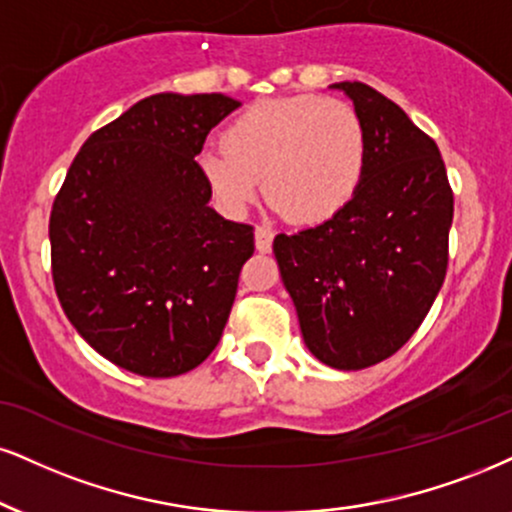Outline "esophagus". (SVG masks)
I'll return each mask as SVG.
<instances>
[{
  "label": "esophagus",
  "mask_w": 512,
  "mask_h": 512,
  "mask_svg": "<svg viewBox=\"0 0 512 512\" xmlns=\"http://www.w3.org/2000/svg\"><path fill=\"white\" fill-rule=\"evenodd\" d=\"M274 243V231L269 226H257L255 229V245L260 252H269Z\"/></svg>",
  "instance_id": "1"
}]
</instances>
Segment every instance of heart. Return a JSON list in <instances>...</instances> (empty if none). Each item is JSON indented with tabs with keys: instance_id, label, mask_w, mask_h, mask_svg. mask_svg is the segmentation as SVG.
<instances>
[{
	"instance_id": "b5f03b06",
	"label": "heart",
	"mask_w": 512,
	"mask_h": 512,
	"mask_svg": "<svg viewBox=\"0 0 512 512\" xmlns=\"http://www.w3.org/2000/svg\"><path fill=\"white\" fill-rule=\"evenodd\" d=\"M217 200L243 212L264 190L293 224H322L353 200L367 166L360 114L322 95L250 104L224 131V145L197 157Z\"/></svg>"
}]
</instances>
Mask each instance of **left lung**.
I'll return each instance as SVG.
<instances>
[{
	"label": "left lung",
	"instance_id": "8db88e82",
	"mask_svg": "<svg viewBox=\"0 0 512 512\" xmlns=\"http://www.w3.org/2000/svg\"><path fill=\"white\" fill-rule=\"evenodd\" d=\"M367 135L360 188L336 217L274 238L305 346L365 369L398 353L432 310L448 269L453 190L439 147L365 83H336Z\"/></svg>",
	"mask_w": 512,
	"mask_h": 512
}]
</instances>
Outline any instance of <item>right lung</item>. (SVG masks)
I'll return each instance as SVG.
<instances>
[{
  "label": "right lung",
  "mask_w": 512,
  "mask_h": 512,
  "mask_svg": "<svg viewBox=\"0 0 512 512\" xmlns=\"http://www.w3.org/2000/svg\"><path fill=\"white\" fill-rule=\"evenodd\" d=\"M238 107L219 95L159 92L97 128L49 214L52 279L69 322L97 353L140 377H178L217 348L250 224L219 217L195 157Z\"/></svg>",
  "instance_id": "right-lung-1"
}]
</instances>
